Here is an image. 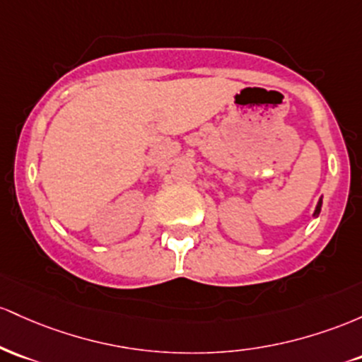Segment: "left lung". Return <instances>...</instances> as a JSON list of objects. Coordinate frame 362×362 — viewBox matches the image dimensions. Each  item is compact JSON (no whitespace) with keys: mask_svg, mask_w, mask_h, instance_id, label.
<instances>
[{"mask_svg":"<svg viewBox=\"0 0 362 362\" xmlns=\"http://www.w3.org/2000/svg\"><path fill=\"white\" fill-rule=\"evenodd\" d=\"M320 210H322V200L318 202V205H316V210H315V215L320 214Z\"/></svg>","mask_w":362,"mask_h":362,"instance_id":"8db88e82","label":"left lung"}]
</instances>
